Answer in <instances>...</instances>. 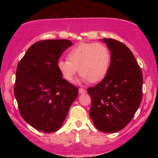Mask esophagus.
I'll list each match as a JSON object with an SVG mask.
<instances>
[{"label":"esophagus","instance_id":"34e87169","mask_svg":"<svg viewBox=\"0 0 158 158\" xmlns=\"http://www.w3.org/2000/svg\"><path fill=\"white\" fill-rule=\"evenodd\" d=\"M79 92L80 94H84V93H85V92H86V90H85V89H82V88H79Z\"/></svg>","mask_w":158,"mask_h":158}]
</instances>
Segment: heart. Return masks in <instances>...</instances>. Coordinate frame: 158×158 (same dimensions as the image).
Returning a JSON list of instances; mask_svg holds the SVG:
<instances>
[{
  "mask_svg": "<svg viewBox=\"0 0 158 158\" xmlns=\"http://www.w3.org/2000/svg\"><path fill=\"white\" fill-rule=\"evenodd\" d=\"M68 60H60L57 68L63 79L72 82L79 73L84 81L100 82L107 75L111 63V53L100 43H80L68 52Z\"/></svg>",
  "mask_w": 158,
  "mask_h": 158,
  "instance_id": "obj_1",
  "label": "heart"
}]
</instances>
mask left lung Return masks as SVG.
Wrapping results in <instances>:
<instances>
[{
  "instance_id": "left-lung-1",
  "label": "left lung",
  "mask_w": 158,
  "mask_h": 158,
  "mask_svg": "<svg viewBox=\"0 0 158 158\" xmlns=\"http://www.w3.org/2000/svg\"><path fill=\"white\" fill-rule=\"evenodd\" d=\"M103 40L111 51V63L106 77L87 89L92 101L89 115L98 130L114 133L126 127L140 106L143 76L127 46L114 39Z\"/></svg>"
}]
</instances>
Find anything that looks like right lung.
<instances>
[{
    "label": "right lung",
    "mask_w": 158,
    "mask_h": 158,
    "mask_svg": "<svg viewBox=\"0 0 158 158\" xmlns=\"http://www.w3.org/2000/svg\"><path fill=\"white\" fill-rule=\"evenodd\" d=\"M72 45L69 40H46L33 44L16 71L14 95L20 115L40 131L59 130L78 96V88L62 78L57 63Z\"/></svg>",
    "instance_id": "right-lung-1"
}]
</instances>
